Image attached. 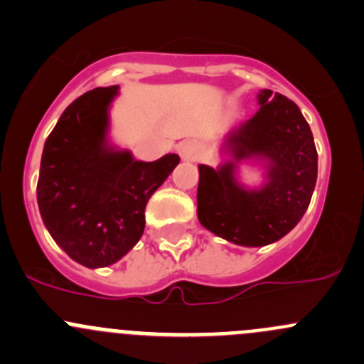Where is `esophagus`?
<instances>
[{"instance_id": "esophagus-1", "label": "esophagus", "mask_w": 364, "mask_h": 364, "mask_svg": "<svg viewBox=\"0 0 364 364\" xmlns=\"http://www.w3.org/2000/svg\"><path fill=\"white\" fill-rule=\"evenodd\" d=\"M179 156H181L183 161H197L199 160V146L192 141L181 142L178 148Z\"/></svg>"}]
</instances>
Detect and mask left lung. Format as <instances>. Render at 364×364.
<instances>
[{
  "mask_svg": "<svg viewBox=\"0 0 364 364\" xmlns=\"http://www.w3.org/2000/svg\"><path fill=\"white\" fill-rule=\"evenodd\" d=\"M260 109L227 134L229 159L199 165L197 216L209 232L240 247H266L297 225L317 183V149L310 124L292 100L271 90L257 95ZM243 161L264 168L260 187L237 178Z\"/></svg>",
  "mask_w": 364,
  "mask_h": 364,
  "instance_id": "1",
  "label": "left lung"
}]
</instances>
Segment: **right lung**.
Masks as SVG:
<instances>
[{"label": "right lung", "instance_id": "add662e5", "mask_svg": "<svg viewBox=\"0 0 364 364\" xmlns=\"http://www.w3.org/2000/svg\"><path fill=\"white\" fill-rule=\"evenodd\" d=\"M119 86L73 100L43 144L36 200L43 225L72 260L97 269L123 259L144 232L149 197L179 156L135 160L109 139V109Z\"/></svg>", "mask_w": 364, "mask_h": 364}]
</instances>
